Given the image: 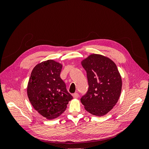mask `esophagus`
<instances>
[{"label": "esophagus", "instance_id": "34e87169", "mask_svg": "<svg viewBox=\"0 0 149 149\" xmlns=\"http://www.w3.org/2000/svg\"><path fill=\"white\" fill-rule=\"evenodd\" d=\"M73 96L74 98L76 99V98H78V97H79V94H78V93H74V94H73Z\"/></svg>", "mask_w": 149, "mask_h": 149}]
</instances>
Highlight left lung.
Returning <instances> with one entry per match:
<instances>
[{
  "label": "left lung",
  "instance_id": "left-lung-1",
  "mask_svg": "<svg viewBox=\"0 0 149 149\" xmlns=\"http://www.w3.org/2000/svg\"><path fill=\"white\" fill-rule=\"evenodd\" d=\"M86 71L89 88L81 98L90 114L102 116L118 102L122 89V79L116 65L110 58L91 54L81 61Z\"/></svg>",
  "mask_w": 149,
  "mask_h": 149
}]
</instances>
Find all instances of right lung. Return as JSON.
I'll return each instance as SVG.
<instances>
[{"label": "right lung", "mask_w": 149, "mask_h": 149, "mask_svg": "<svg viewBox=\"0 0 149 149\" xmlns=\"http://www.w3.org/2000/svg\"><path fill=\"white\" fill-rule=\"evenodd\" d=\"M62 65L53 60L36 65L27 85V95L34 109L51 120L60 116L73 97L60 78Z\"/></svg>", "instance_id": "add662e5"}]
</instances>
